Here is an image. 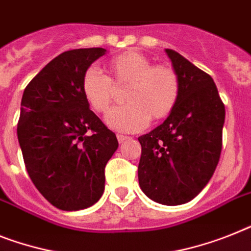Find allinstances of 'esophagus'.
Listing matches in <instances>:
<instances>
[{
    "label": "esophagus",
    "mask_w": 251,
    "mask_h": 251,
    "mask_svg": "<svg viewBox=\"0 0 251 251\" xmlns=\"http://www.w3.org/2000/svg\"><path fill=\"white\" fill-rule=\"evenodd\" d=\"M117 138H118V141H119V144H123L124 141L129 140L130 137H128V136H123V134H118Z\"/></svg>",
    "instance_id": "1"
}]
</instances>
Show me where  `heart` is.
I'll return each instance as SVG.
<instances>
[{"label": "heart", "mask_w": 251, "mask_h": 251, "mask_svg": "<svg viewBox=\"0 0 251 251\" xmlns=\"http://www.w3.org/2000/svg\"><path fill=\"white\" fill-rule=\"evenodd\" d=\"M111 80L96 68H88L82 76L84 100L96 113H105L113 99V84H128L124 93L127 105L111 109L105 121L119 132H138L149 121L159 122L175 110L179 99V79L173 68L154 65L144 53L126 51L109 60Z\"/></svg>", "instance_id": "obj_1"}]
</instances>
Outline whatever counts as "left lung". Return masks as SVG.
<instances>
[{
	"instance_id": "8db88e82",
	"label": "left lung",
	"mask_w": 251,
	"mask_h": 251,
	"mask_svg": "<svg viewBox=\"0 0 251 251\" xmlns=\"http://www.w3.org/2000/svg\"><path fill=\"white\" fill-rule=\"evenodd\" d=\"M165 52L179 99L163 124L138 137V182L151 200L181 205L200 194L218 165L226 111L212 76L173 50Z\"/></svg>"
}]
</instances>
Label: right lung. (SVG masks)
<instances>
[{
    "label": "right lung",
    "mask_w": 251,
    "mask_h": 251,
    "mask_svg": "<svg viewBox=\"0 0 251 251\" xmlns=\"http://www.w3.org/2000/svg\"><path fill=\"white\" fill-rule=\"evenodd\" d=\"M101 47L56 56L24 90L18 140L26 172L43 198L66 212L92 206L105 188V167L118 149L114 132L90 110L84 72Z\"/></svg>",
    "instance_id": "obj_1"
}]
</instances>
